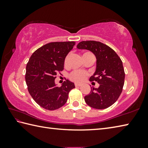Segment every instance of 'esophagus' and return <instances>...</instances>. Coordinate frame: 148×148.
<instances>
[{
  "mask_svg": "<svg viewBox=\"0 0 148 148\" xmlns=\"http://www.w3.org/2000/svg\"><path fill=\"white\" fill-rule=\"evenodd\" d=\"M75 86H76V87H78L81 86V84H75Z\"/></svg>",
  "mask_w": 148,
  "mask_h": 148,
  "instance_id": "34e87169",
  "label": "esophagus"
}]
</instances>
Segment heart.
Returning a JSON list of instances; mask_svg holds the SVG:
<instances>
[{"label":"heart","mask_w":148,"mask_h":148,"mask_svg":"<svg viewBox=\"0 0 148 148\" xmlns=\"http://www.w3.org/2000/svg\"><path fill=\"white\" fill-rule=\"evenodd\" d=\"M93 56L91 52H86L84 54L83 57L84 56ZM69 55H68L64 59V64L67 65L68 64V61H69ZM88 76V73L86 71H72L71 74H69V79L71 80V81L76 82V83H82L84 81L86 80L87 78V77Z\"/></svg>","instance_id":"obj_1"}]
</instances>
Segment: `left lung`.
<instances>
[{"label":"left lung","instance_id":"8db88e82","mask_svg":"<svg viewBox=\"0 0 148 148\" xmlns=\"http://www.w3.org/2000/svg\"><path fill=\"white\" fill-rule=\"evenodd\" d=\"M78 49L91 51L97 58V69L91 82L100 84L98 88L91 87L84 97L86 104L95 109H105L117 101L121 95L125 81V71L121 59L114 49L101 42L82 41Z\"/></svg>","mask_w":148,"mask_h":148}]
</instances>
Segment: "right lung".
Listing matches in <instances>:
<instances>
[{"label":"right lung","mask_w":148,"mask_h":148,"mask_svg":"<svg viewBox=\"0 0 148 148\" xmlns=\"http://www.w3.org/2000/svg\"><path fill=\"white\" fill-rule=\"evenodd\" d=\"M76 42H56L44 45L32 54L26 66L25 81L29 92L39 106L48 110L59 109L66 103L75 87L66 79L61 87L55 84L57 74L64 69V59Z\"/></svg>","instance_id":"right-lung-1"}]
</instances>
